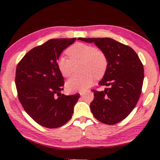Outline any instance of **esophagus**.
I'll use <instances>...</instances> for the list:
<instances>
[{
	"mask_svg": "<svg viewBox=\"0 0 160 160\" xmlns=\"http://www.w3.org/2000/svg\"><path fill=\"white\" fill-rule=\"evenodd\" d=\"M79 92V94H80V95L82 96V95H83L85 93V90H80L79 92Z\"/></svg>",
	"mask_w": 160,
	"mask_h": 160,
	"instance_id": "1",
	"label": "esophagus"
}]
</instances>
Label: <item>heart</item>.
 <instances>
[{
    "mask_svg": "<svg viewBox=\"0 0 160 160\" xmlns=\"http://www.w3.org/2000/svg\"><path fill=\"white\" fill-rule=\"evenodd\" d=\"M69 58L62 56L57 61V67L63 77H69L74 70V64L82 61L81 74L75 75L67 81L66 88L70 92L85 90L97 78H102L106 73L108 60L101 50L93 46L77 43L66 51Z\"/></svg>",
    "mask_w": 160,
    "mask_h": 160,
    "instance_id": "1",
    "label": "heart"
}]
</instances>
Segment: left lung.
<instances>
[{
    "instance_id": "1",
    "label": "left lung",
    "mask_w": 160,
    "mask_h": 160,
    "mask_svg": "<svg viewBox=\"0 0 160 160\" xmlns=\"http://www.w3.org/2000/svg\"><path fill=\"white\" fill-rule=\"evenodd\" d=\"M94 43L104 53L108 66L99 85L104 91L93 90L90 103L93 116L100 122L113 125L128 116L140 98L144 79V68L135 51L111 38H78Z\"/></svg>"
}]
</instances>
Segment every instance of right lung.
Segmentation results:
<instances>
[{
  "instance_id": "right-lung-1",
  "label": "right lung",
  "mask_w": 160,
  "mask_h": 160,
  "mask_svg": "<svg viewBox=\"0 0 160 160\" xmlns=\"http://www.w3.org/2000/svg\"><path fill=\"white\" fill-rule=\"evenodd\" d=\"M76 40L53 39L27 53L16 68L18 99L34 121L48 128L66 124L72 117L79 94L65 95L63 77L57 60L65 48Z\"/></svg>"
}]
</instances>
